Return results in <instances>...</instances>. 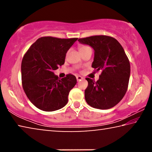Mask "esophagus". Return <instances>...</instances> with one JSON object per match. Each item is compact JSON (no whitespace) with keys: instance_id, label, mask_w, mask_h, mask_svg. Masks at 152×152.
Returning <instances> with one entry per match:
<instances>
[{"instance_id":"34e87169","label":"esophagus","mask_w":152,"mask_h":152,"mask_svg":"<svg viewBox=\"0 0 152 152\" xmlns=\"http://www.w3.org/2000/svg\"><path fill=\"white\" fill-rule=\"evenodd\" d=\"M76 79H77V81H80L81 80L83 79V78H82V77L80 76H76Z\"/></svg>"}]
</instances>
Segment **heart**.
<instances>
[{
  "label": "heart",
  "mask_w": 152,
  "mask_h": 152,
  "mask_svg": "<svg viewBox=\"0 0 152 152\" xmlns=\"http://www.w3.org/2000/svg\"><path fill=\"white\" fill-rule=\"evenodd\" d=\"M87 48H89V47H88V46H85V45L81 46V47L80 48V51H82L84 50H86V49H87Z\"/></svg>",
  "instance_id": "1"
}]
</instances>
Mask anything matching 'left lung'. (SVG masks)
Segmentation results:
<instances>
[{
    "label": "left lung",
    "mask_w": 152,
    "mask_h": 152,
    "mask_svg": "<svg viewBox=\"0 0 152 152\" xmlns=\"http://www.w3.org/2000/svg\"><path fill=\"white\" fill-rule=\"evenodd\" d=\"M94 51L92 67L101 74L96 82L89 78L84 91L87 103L99 109H109L121 101L127 92L130 77V63L121 45L115 38L95 35L79 39Z\"/></svg>",
    "instance_id": "8db88e82"
}]
</instances>
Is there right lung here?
<instances>
[{
	"label": "right lung",
	"mask_w": 152,
	"mask_h": 152,
	"mask_svg": "<svg viewBox=\"0 0 152 152\" xmlns=\"http://www.w3.org/2000/svg\"><path fill=\"white\" fill-rule=\"evenodd\" d=\"M78 38H39L25 53L21 63L22 85L28 99L38 109L54 111L68 101L76 84L72 74L59 79L53 71L65 62L66 54Z\"/></svg>",
	"instance_id": "right-lung-1"
}]
</instances>
